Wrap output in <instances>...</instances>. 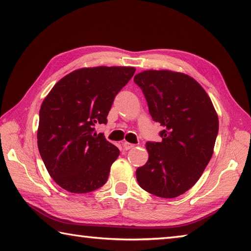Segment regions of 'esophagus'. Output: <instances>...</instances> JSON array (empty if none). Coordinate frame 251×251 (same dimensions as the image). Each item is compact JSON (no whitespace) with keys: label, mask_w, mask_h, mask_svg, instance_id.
<instances>
[{"label":"esophagus","mask_w":251,"mask_h":251,"mask_svg":"<svg viewBox=\"0 0 251 251\" xmlns=\"http://www.w3.org/2000/svg\"><path fill=\"white\" fill-rule=\"evenodd\" d=\"M135 147V145H132V143H128V142H124L123 143V148H124V150H130V149H132Z\"/></svg>","instance_id":"esophagus-1"}]
</instances>
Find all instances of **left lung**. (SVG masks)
I'll list each match as a JSON object with an SVG mask.
<instances>
[{"label": "left lung", "mask_w": 251, "mask_h": 251, "mask_svg": "<svg viewBox=\"0 0 251 251\" xmlns=\"http://www.w3.org/2000/svg\"><path fill=\"white\" fill-rule=\"evenodd\" d=\"M154 122L163 127L161 142L146 143L149 159L136 172L143 190L174 199L201 178L214 152L219 121L210 98L194 78L167 70L134 77Z\"/></svg>", "instance_id": "8db88e82"}]
</instances>
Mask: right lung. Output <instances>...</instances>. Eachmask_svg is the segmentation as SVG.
Listing matches in <instances>:
<instances>
[{
	"label": "right lung",
	"mask_w": 251,
	"mask_h": 251,
	"mask_svg": "<svg viewBox=\"0 0 251 251\" xmlns=\"http://www.w3.org/2000/svg\"><path fill=\"white\" fill-rule=\"evenodd\" d=\"M132 67H97L62 77L40 109L37 147L47 172L71 193H88L108 180L120 150L97 135L115 96L129 82Z\"/></svg>",
	"instance_id": "obj_1"
}]
</instances>
